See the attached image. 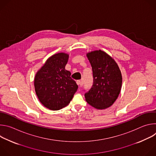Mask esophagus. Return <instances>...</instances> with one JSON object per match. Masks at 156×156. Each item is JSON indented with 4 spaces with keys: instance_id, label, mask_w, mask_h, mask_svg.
Here are the masks:
<instances>
[{
    "instance_id": "1",
    "label": "esophagus",
    "mask_w": 156,
    "mask_h": 156,
    "mask_svg": "<svg viewBox=\"0 0 156 156\" xmlns=\"http://www.w3.org/2000/svg\"><path fill=\"white\" fill-rule=\"evenodd\" d=\"M76 84L78 85V86H81V81L80 80H77L76 81Z\"/></svg>"
}]
</instances>
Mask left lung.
Returning <instances> with one entry per match:
<instances>
[{"label": "left lung", "instance_id": "left-lung-1", "mask_svg": "<svg viewBox=\"0 0 156 156\" xmlns=\"http://www.w3.org/2000/svg\"><path fill=\"white\" fill-rule=\"evenodd\" d=\"M86 55L92 66L93 84L85 93V99L97 109H105L115 102L121 91L120 70L114 59L101 50L88 52Z\"/></svg>", "mask_w": 156, "mask_h": 156}]
</instances>
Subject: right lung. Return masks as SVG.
Returning <instances> with one entry per match:
<instances>
[{
  "label": "right lung",
  "instance_id": "right-lung-1",
  "mask_svg": "<svg viewBox=\"0 0 156 156\" xmlns=\"http://www.w3.org/2000/svg\"><path fill=\"white\" fill-rule=\"evenodd\" d=\"M69 55L63 52L50 57L35 75L36 94L41 103L52 110L68 105L78 90V85L65 69Z\"/></svg>",
  "mask_w": 156,
  "mask_h": 156
}]
</instances>
